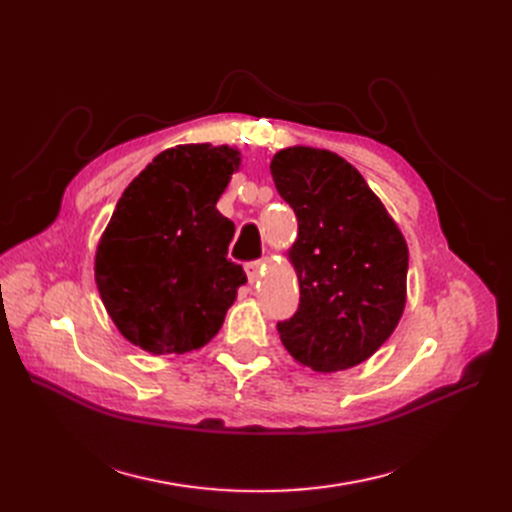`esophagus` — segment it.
Here are the masks:
<instances>
[{"label": "esophagus", "mask_w": 512, "mask_h": 512, "mask_svg": "<svg viewBox=\"0 0 512 512\" xmlns=\"http://www.w3.org/2000/svg\"><path fill=\"white\" fill-rule=\"evenodd\" d=\"M262 271H265V262L262 260H254V262H247L245 265V273H247V280H250L252 284L260 280Z\"/></svg>", "instance_id": "obj_1"}]
</instances>
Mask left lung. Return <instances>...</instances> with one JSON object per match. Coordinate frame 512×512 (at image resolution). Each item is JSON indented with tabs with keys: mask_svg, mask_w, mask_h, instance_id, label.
Instances as JSON below:
<instances>
[{
	"mask_svg": "<svg viewBox=\"0 0 512 512\" xmlns=\"http://www.w3.org/2000/svg\"><path fill=\"white\" fill-rule=\"evenodd\" d=\"M275 188L294 209L288 260L299 309L277 322L288 354L320 374L367 361L406 307L408 243L363 175L327 149L294 145L271 160Z\"/></svg>",
	"mask_w": 512,
	"mask_h": 512,
	"instance_id": "obj_1",
	"label": "left lung"
}]
</instances>
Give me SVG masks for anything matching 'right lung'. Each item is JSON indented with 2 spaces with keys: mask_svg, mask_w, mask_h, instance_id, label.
Listing matches in <instances>:
<instances>
[{
  "mask_svg": "<svg viewBox=\"0 0 512 512\" xmlns=\"http://www.w3.org/2000/svg\"><path fill=\"white\" fill-rule=\"evenodd\" d=\"M241 151L209 143L158 153L119 198L96 250L108 316L149 354L203 348L247 282L228 260L235 224L215 209Z\"/></svg>",
  "mask_w": 512,
  "mask_h": 512,
  "instance_id": "1",
  "label": "right lung"
}]
</instances>
